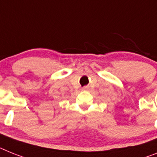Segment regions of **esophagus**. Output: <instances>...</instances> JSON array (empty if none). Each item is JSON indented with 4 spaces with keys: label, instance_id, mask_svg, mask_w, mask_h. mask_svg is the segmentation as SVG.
I'll use <instances>...</instances> for the list:
<instances>
[{
    "label": "esophagus",
    "instance_id": "1",
    "mask_svg": "<svg viewBox=\"0 0 157 157\" xmlns=\"http://www.w3.org/2000/svg\"><path fill=\"white\" fill-rule=\"evenodd\" d=\"M88 88H89L88 86H85V87H83L82 89H83V90H87V89H88Z\"/></svg>",
    "mask_w": 157,
    "mask_h": 157
}]
</instances>
